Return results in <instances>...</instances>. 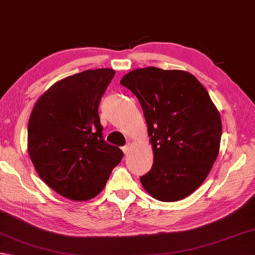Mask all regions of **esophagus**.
Returning <instances> with one entry per match:
<instances>
[{"label":"esophagus","instance_id":"1","mask_svg":"<svg viewBox=\"0 0 255 255\" xmlns=\"http://www.w3.org/2000/svg\"><path fill=\"white\" fill-rule=\"evenodd\" d=\"M131 146H132V143L131 142H128L126 146L123 147V152H124V154L126 155H128V153H129V150H131Z\"/></svg>","mask_w":255,"mask_h":255}]
</instances>
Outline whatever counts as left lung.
Here are the masks:
<instances>
[{"instance_id": "left-lung-1", "label": "left lung", "mask_w": 255, "mask_h": 255, "mask_svg": "<svg viewBox=\"0 0 255 255\" xmlns=\"http://www.w3.org/2000/svg\"><path fill=\"white\" fill-rule=\"evenodd\" d=\"M137 98L153 150L151 171L141 176L162 202L183 200L202 185L220 151L222 121L194 75L154 66L135 69L120 81Z\"/></svg>"}]
</instances>
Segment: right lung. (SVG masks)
<instances>
[{"instance_id":"add662e5","label":"right lung","mask_w":255,"mask_h":255,"mask_svg":"<svg viewBox=\"0 0 255 255\" xmlns=\"http://www.w3.org/2000/svg\"><path fill=\"white\" fill-rule=\"evenodd\" d=\"M114 74L88 70L57 81L31 112L28 155L42 181L69 200L97 196L123 157L121 148L104 141L98 112Z\"/></svg>"}]
</instances>
